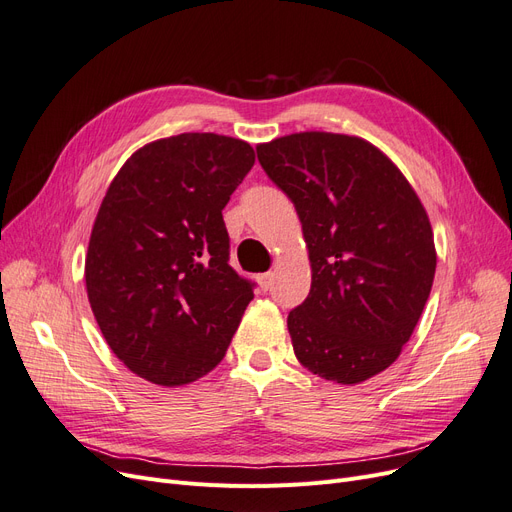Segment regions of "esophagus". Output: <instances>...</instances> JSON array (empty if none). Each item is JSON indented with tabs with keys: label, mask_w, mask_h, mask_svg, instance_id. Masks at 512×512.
<instances>
[{
	"label": "esophagus",
	"mask_w": 512,
	"mask_h": 512,
	"mask_svg": "<svg viewBox=\"0 0 512 512\" xmlns=\"http://www.w3.org/2000/svg\"><path fill=\"white\" fill-rule=\"evenodd\" d=\"M273 280H275V273L273 271H267V273L258 275V284H260L262 290H269L273 286Z\"/></svg>",
	"instance_id": "esophagus-1"
}]
</instances>
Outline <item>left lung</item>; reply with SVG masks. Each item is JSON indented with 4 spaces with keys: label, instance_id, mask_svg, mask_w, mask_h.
Segmentation results:
<instances>
[{
    "label": "left lung",
    "instance_id": "obj_1",
    "mask_svg": "<svg viewBox=\"0 0 512 512\" xmlns=\"http://www.w3.org/2000/svg\"><path fill=\"white\" fill-rule=\"evenodd\" d=\"M299 213L312 265L288 314L294 354L324 380L359 384L395 363L429 299L436 245L401 170L359 136L299 132L258 145Z\"/></svg>",
    "mask_w": 512,
    "mask_h": 512
}]
</instances>
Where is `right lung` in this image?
<instances>
[{
    "mask_svg": "<svg viewBox=\"0 0 512 512\" xmlns=\"http://www.w3.org/2000/svg\"><path fill=\"white\" fill-rule=\"evenodd\" d=\"M254 160L239 138L185 132L132 153L108 185L85 284L106 344L136 376L181 386L224 359L254 284L228 265L222 209Z\"/></svg>",
    "mask_w": 512,
    "mask_h": 512,
    "instance_id": "obj_1",
    "label": "right lung"
}]
</instances>
